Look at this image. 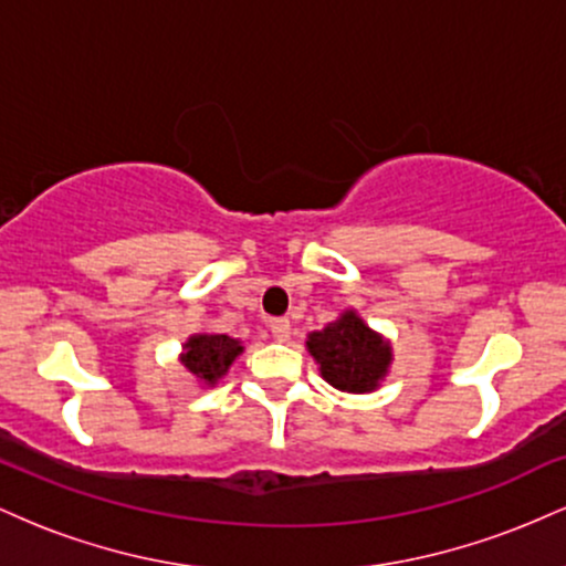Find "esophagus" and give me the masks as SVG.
<instances>
[{"instance_id": "obj_1", "label": "esophagus", "mask_w": 566, "mask_h": 566, "mask_svg": "<svg viewBox=\"0 0 566 566\" xmlns=\"http://www.w3.org/2000/svg\"><path fill=\"white\" fill-rule=\"evenodd\" d=\"M271 335L276 337V340H287L290 337V319H271Z\"/></svg>"}]
</instances>
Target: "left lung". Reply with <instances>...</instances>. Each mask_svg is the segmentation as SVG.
Segmentation results:
<instances>
[{
	"label": "left lung",
	"instance_id": "1",
	"mask_svg": "<svg viewBox=\"0 0 566 566\" xmlns=\"http://www.w3.org/2000/svg\"><path fill=\"white\" fill-rule=\"evenodd\" d=\"M305 350L316 361L322 378L346 394L378 391L394 365L391 340L375 333L356 308H346L324 329L308 333Z\"/></svg>",
	"mask_w": 566,
	"mask_h": 566
}]
</instances>
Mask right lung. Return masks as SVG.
<instances>
[{"label":"right lung","instance_id":"right-lung-1","mask_svg":"<svg viewBox=\"0 0 566 566\" xmlns=\"http://www.w3.org/2000/svg\"><path fill=\"white\" fill-rule=\"evenodd\" d=\"M242 350V340H237V337L201 329V333L188 335L178 359L186 373L191 375L201 388H216L218 380L226 378L233 359H237Z\"/></svg>","mask_w":566,"mask_h":566}]
</instances>
